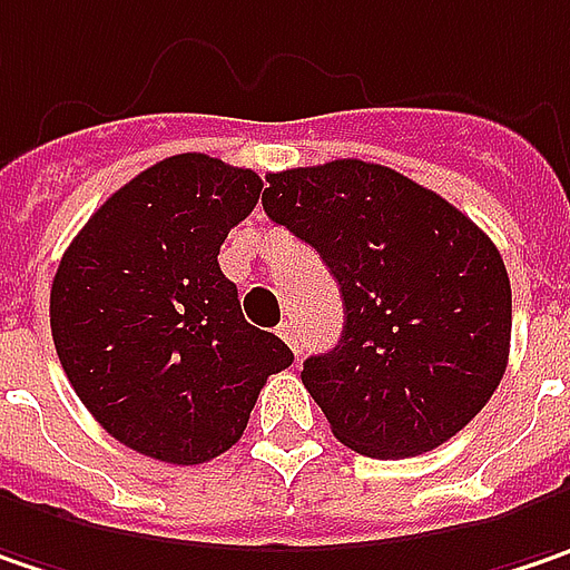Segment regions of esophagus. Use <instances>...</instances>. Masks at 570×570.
I'll return each instance as SVG.
<instances>
[{"instance_id":"1","label":"esophagus","mask_w":570,"mask_h":570,"mask_svg":"<svg viewBox=\"0 0 570 570\" xmlns=\"http://www.w3.org/2000/svg\"><path fill=\"white\" fill-rule=\"evenodd\" d=\"M277 334H281L286 344H289V351H293V354L299 357L303 344H299V332H296V325H293V322H281V325H277Z\"/></svg>"}]
</instances>
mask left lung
<instances>
[{"mask_svg": "<svg viewBox=\"0 0 570 570\" xmlns=\"http://www.w3.org/2000/svg\"><path fill=\"white\" fill-rule=\"evenodd\" d=\"M264 213L312 245L344 296V332L303 363L332 433L373 459L456 436L510 354L501 252L450 200L395 168L334 159L267 175Z\"/></svg>", "mask_w": 570, "mask_h": 570, "instance_id": "1", "label": "left lung"}]
</instances>
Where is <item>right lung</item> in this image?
I'll list each match as a JSON object with an SVG mask.
<instances>
[{
	"label": "right lung",
	"instance_id": "obj_1",
	"mask_svg": "<svg viewBox=\"0 0 570 570\" xmlns=\"http://www.w3.org/2000/svg\"><path fill=\"white\" fill-rule=\"evenodd\" d=\"M261 178L181 153L114 190L50 286L62 373L91 417L142 456L200 465L245 431L267 376L293 363L245 322L219 245L255 210Z\"/></svg>",
	"mask_w": 570,
	"mask_h": 570
}]
</instances>
